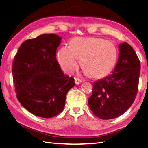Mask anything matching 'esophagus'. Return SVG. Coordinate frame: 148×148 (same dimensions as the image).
Here are the masks:
<instances>
[{
	"mask_svg": "<svg viewBox=\"0 0 148 148\" xmlns=\"http://www.w3.org/2000/svg\"><path fill=\"white\" fill-rule=\"evenodd\" d=\"M81 82H82V80L80 79H79V78H75V83L76 85H79Z\"/></svg>",
	"mask_w": 148,
	"mask_h": 148,
	"instance_id": "obj_1",
	"label": "esophagus"
}]
</instances>
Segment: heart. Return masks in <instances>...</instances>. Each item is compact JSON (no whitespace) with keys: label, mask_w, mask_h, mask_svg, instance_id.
I'll list each match as a JSON object with an SVG mask.
<instances>
[{"label":"heart","mask_w":148,"mask_h":148,"mask_svg":"<svg viewBox=\"0 0 148 148\" xmlns=\"http://www.w3.org/2000/svg\"><path fill=\"white\" fill-rule=\"evenodd\" d=\"M117 56L112 42L96 37H75L69 45L60 49L57 58L65 73H73L78 66V59H81V66L90 77L101 78L112 70Z\"/></svg>","instance_id":"b5f03b06"}]
</instances>
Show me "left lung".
Wrapping results in <instances>:
<instances>
[{"label":"left lung","instance_id":"8db88e82","mask_svg":"<svg viewBox=\"0 0 148 148\" xmlns=\"http://www.w3.org/2000/svg\"><path fill=\"white\" fill-rule=\"evenodd\" d=\"M140 61L127 42L119 44V55L112 73L94 83L88 106L103 120L123 114L136 99L140 76Z\"/></svg>","mask_w":148,"mask_h":148}]
</instances>
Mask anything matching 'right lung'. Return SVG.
Returning <instances> with one entry per match:
<instances>
[{
  "label": "right lung",
  "mask_w": 148,
  "mask_h": 148,
  "mask_svg": "<svg viewBox=\"0 0 148 148\" xmlns=\"http://www.w3.org/2000/svg\"><path fill=\"white\" fill-rule=\"evenodd\" d=\"M61 40L56 34H42L25 41L14 57L12 72L17 98L35 116L49 119L60 113L75 85L56 60Z\"/></svg>",
  "instance_id": "obj_1"
}]
</instances>
